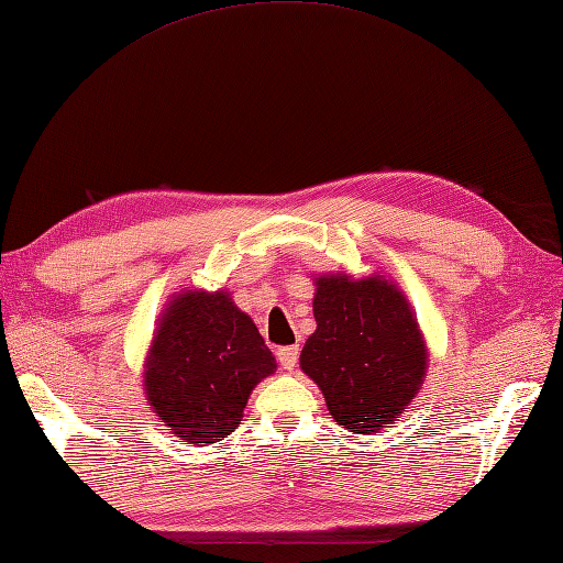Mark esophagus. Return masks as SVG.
Returning <instances> with one entry per match:
<instances>
[{
    "instance_id": "1",
    "label": "esophagus",
    "mask_w": 563,
    "mask_h": 563,
    "mask_svg": "<svg viewBox=\"0 0 563 563\" xmlns=\"http://www.w3.org/2000/svg\"><path fill=\"white\" fill-rule=\"evenodd\" d=\"M297 357H299L297 345H287V347L278 350V362L285 372H292L297 367Z\"/></svg>"
}]
</instances>
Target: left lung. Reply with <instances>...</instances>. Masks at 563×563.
I'll list each match as a JSON object with an SVG mask.
<instances>
[{
    "label": "left lung",
    "instance_id": "left-lung-1",
    "mask_svg": "<svg viewBox=\"0 0 563 563\" xmlns=\"http://www.w3.org/2000/svg\"><path fill=\"white\" fill-rule=\"evenodd\" d=\"M313 331L299 367L321 388L338 424L372 434L408 408L427 372L412 307L384 276L313 278Z\"/></svg>",
    "mask_w": 563,
    "mask_h": 563
}]
</instances>
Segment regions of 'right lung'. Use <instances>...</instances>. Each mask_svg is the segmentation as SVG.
Segmentation results:
<instances>
[{
	"label": "right lung",
	"mask_w": 563,
	"mask_h": 563,
	"mask_svg": "<svg viewBox=\"0 0 563 563\" xmlns=\"http://www.w3.org/2000/svg\"><path fill=\"white\" fill-rule=\"evenodd\" d=\"M276 372L254 321L228 292L173 297L143 367V390L173 434L201 446L238 429L261 378Z\"/></svg>",
	"instance_id": "obj_1"
}]
</instances>
